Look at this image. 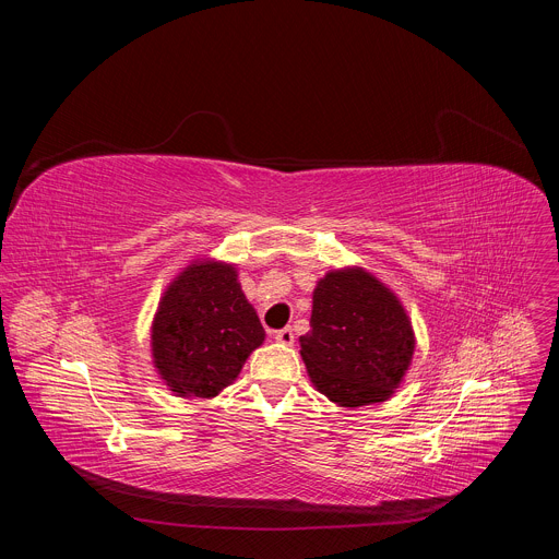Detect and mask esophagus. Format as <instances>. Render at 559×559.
<instances>
[{"label":"esophagus","instance_id":"34e87169","mask_svg":"<svg viewBox=\"0 0 559 559\" xmlns=\"http://www.w3.org/2000/svg\"><path fill=\"white\" fill-rule=\"evenodd\" d=\"M274 338H276L281 345H292V343H294V332H292V328H283V330H278V332L274 334Z\"/></svg>","mask_w":559,"mask_h":559}]
</instances>
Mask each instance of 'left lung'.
<instances>
[{"mask_svg":"<svg viewBox=\"0 0 559 559\" xmlns=\"http://www.w3.org/2000/svg\"><path fill=\"white\" fill-rule=\"evenodd\" d=\"M300 356L316 389L341 407L382 403L414 356V330L397 300L365 270L318 281Z\"/></svg>","mask_w":559,"mask_h":559,"instance_id":"8db88e82","label":"left lung"}]
</instances>
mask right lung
Listing matches in <instances>:
<instances>
[{
	"instance_id": "obj_1",
	"label": "right lung",
	"mask_w": 559,
	"mask_h": 559,
	"mask_svg": "<svg viewBox=\"0 0 559 559\" xmlns=\"http://www.w3.org/2000/svg\"><path fill=\"white\" fill-rule=\"evenodd\" d=\"M265 330L231 265L192 263L158 302L154 367L177 395L214 397L243 369Z\"/></svg>"
}]
</instances>
